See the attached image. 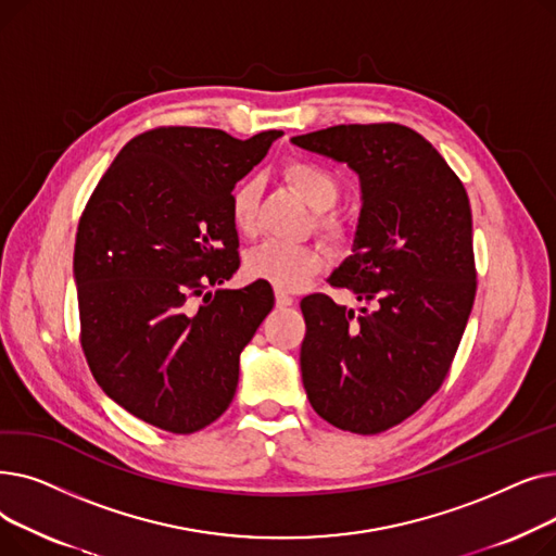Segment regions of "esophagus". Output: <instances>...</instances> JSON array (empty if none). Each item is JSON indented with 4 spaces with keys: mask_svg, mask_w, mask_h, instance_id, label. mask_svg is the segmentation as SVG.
<instances>
[{
    "mask_svg": "<svg viewBox=\"0 0 556 556\" xmlns=\"http://www.w3.org/2000/svg\"><path fill=\"white\" fill-rule=\"evenodd\" d=\"M275 302H277V308L293 306V298H290L288 293H283V290H277V293H275Z\"/></svg>",
    "mask_w": 556,
    "mask_h": 556,
    "instance_id": "1",
    "label": "esophagus"
}]
</instances>
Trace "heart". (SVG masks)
Segmentation results:
<instances>
[{
	"instance_id": "1",
	"label": "heart",
	"mask_w": 556,
	"mask_h": 556,
	"mask_svg": "<svg viewBox=\"0 0 556 556\" xmlns=\"http://www.w3.org/2000/svg\"><path fill=\"white\" fill-rule=\"evenodd\" d=\"M283 178L315 212V229L329 243L340 245L346 239V227L340 216L329 212L340 198V182L336 175L319 164L295 160L286 164ZM258 195L261 182L256 178L239 182L229 195L231 225L241 233H250L254 229ZM243 268L254 281H266L277 290L295 293V290L306 288L315 275L323 273L325 254L311 243L293 245L281 241H263L245 254Z\"/></svg>"
}]
</instances>
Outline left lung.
Masks as SVG:
<instances>
[{
	"label": "left lung",
	"instance_id": "8db88e82",
	"mask_svg": "<svg viewBox=\"0 0 556 556\" xmlns=\"http://www.w3.org/2000/svg\"><path fill=\"white\" fill-rule=\"evenodd\" d=\"M358 173L354 248L331 275L369 308L302 300V381L313 410L383 432L442 388L476 300L471 204L446 160L413 128L349 124L290 139Z\"/></svg>",
	"mask_w": 556,
	"mask_h": 556
}]
</instances>
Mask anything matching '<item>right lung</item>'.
Returning <instances> with one entry per match:
<instances>
[{
	"instance_id": "add662e5",
	"label": "right lung",
	"mask_w": 556,
	"mask_h": 556,
	"mask_svg": "<svg viewBox=\"0 0 556 556\" xmlns=\"http://www.w3.org/2000/svg\"><path fill=\"white\" fill-rule=\"evenodd\" d=\"M277 137L189 126L141 132L85 204L74 248L80 346L101 390L146 424L189 434L237 394L241 352L275 298L258 281L210 288L239 270L233 185Z\"/></svg>"
}]
</instances>
